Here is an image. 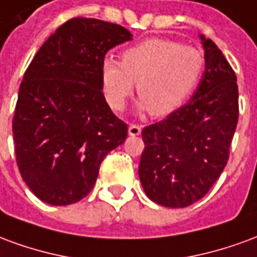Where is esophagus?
Returning a JSON list of instances; mask_svg holds the SVG:
<instances>
[{
	"label": "esophagus",
	"mask_w": 257,
	"mask_h": 257,
	"mask_svg": "<svg viewBox=\"0 0 257 257\" xmlns=\"http://www.w3.org/2000/svg\"><path fill=\"white\" fill-rule=\"evenodd\" d=\"M128 134L131 136H139L142 134V126L140 125H136V123H131L128 128Z\"/></svg>",
	"instance_id": "esophagus-1"
}]
</instances>
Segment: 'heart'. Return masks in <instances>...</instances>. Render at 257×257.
Wrapping results in <instances>:
<instances>
[{
    "label": "heart",
    "instance_id": "b5f03b06",
    "mask_svg": "<svg viewBox=\"0 0 257 257\" xmlns=\"http://www.w3.org/2000/svg\"><path fill=\"white\" fill-rule=\"evenodd\" d=\"M205 70L199 49L168 38H149L125 49L121 62L106 58L101 63V86L107 103L122 110L134 93L140 106L154 117H165L187 100Z\"/></svg>",
    "mask_w": 257,
    "mask_h": 257
}]
</instances>
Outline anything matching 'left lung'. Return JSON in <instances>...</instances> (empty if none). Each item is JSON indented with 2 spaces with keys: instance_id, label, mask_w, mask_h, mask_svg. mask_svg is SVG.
I'll use <instances>...</instances> for the list:
<instances>
[{
  "instance_id": "left-lung-1",
  "label": "left lung",
  "mask_w": 257,
  "mask_h": 257,
  "mask_svg": "<svg viewBox=\"0 0 257 257\" xmlns=\"http://www.w3.org/2000/svg\"><path fill=\"white\" fill-rule=\"evenodd\" d=\"M201 37L205 71L189 103L142 131L139 178L147 197L184 208L209 191L228 161L238 122L235 73L216 44Z\"/></svg>"
}]
</instances>
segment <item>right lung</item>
Wrapping results in <instances>:
<instances>
[{"instance_id": "1", "label": "right lung", "mask_w": 257, "mask_h": 257, "mask_svg": "<svg viewBox=\"0 0 257 257\" xmlns=\"http://www.w3.org/2000/svg\"><path fill=\"white\" fill-rule=\"evenodd\" d=\"M131 40L122 26L73 18L26 70L12 122L15 154L25 183L44 202L86 197L104 157L126 139L128 125L104 99L100 70L106 53Z\"/></svg>"}]
</instances>
